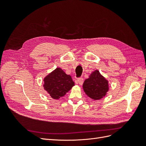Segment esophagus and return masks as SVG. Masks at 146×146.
<instances>
[{"mask_svg": "<svg viewBox=\"0 0 146 146\" xmlns=\"http://www.w3.org/2000/svg\"><path fill=\"white\" fill-rule=\"evenodd\" d=\"M77 82L80 85H82V84L83 83V78L82 77H80V78H78L77 79Z\"/></svg>", "mask_w": 146, "mask_h": 146, "instance_id": "obj_1", "label": "esophagus"}]
</instances>
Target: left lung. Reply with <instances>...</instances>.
I'll list each match as a JSON object with an SVG mask.
<instances>
[{"label": "left lung", "mask_w": 146, "mask_h": 146, "mask_svg": "<svg viewBox=\"0 0 146 146\" xmlns=\"http://www.w3.org/2000/svg\"><path fill=\"white\" fill-rule=\"evenodd\" d=\"M83 88L89 98L93 100H100L108 91V81L102 76L98 70H96L84 82Z\"/></svg>", "instance_id": "1"}]
</instances>
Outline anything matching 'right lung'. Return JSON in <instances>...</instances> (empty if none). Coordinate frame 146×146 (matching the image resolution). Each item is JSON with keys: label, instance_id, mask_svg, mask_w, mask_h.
<instances>
[{"label": "right lung", "instance_id": "add662e5", "mask_svg": "<svg viewBox=\"0 0 146 146\" xmlns=\"http://www.w3.org/2000/svg\"><path fill=\"white\" fill-rule=\"evenodd\" d=\"M44 89L52 98L58 99L75 85L72 77L60 68H56L44 78Z\"/></svg>", "mask_w": 146, "mask_h": 146}]
</instances>
